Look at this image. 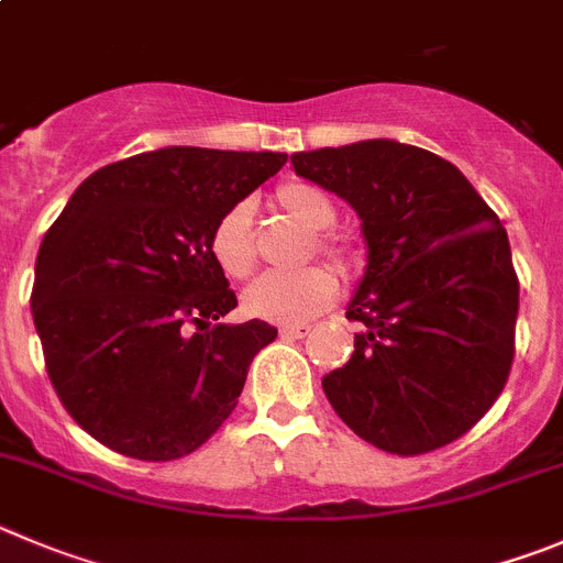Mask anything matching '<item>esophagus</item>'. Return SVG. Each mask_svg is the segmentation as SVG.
<instances>
[{"label": "esophagus", "mask_w": 563, "mask_h": 563, "mask_svg": "<svg viewBox=\"0 0 563 563\" xmlns=\"http://www.w3.org/2000/svg\"><path fill=\"white\" fill-rule=\"evenodd\" d=\"M309 323H287V327H282L278 332H282V338H307L309 334Z\"/></svg>", "instance_id": "obj_1"}]
</instances>
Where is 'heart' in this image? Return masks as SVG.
Returning <instances> with one entry per match:
<instances>
[{"label": "heart", "instance_id": "1", "mask_svg": "<svg viewBox=\"0 0 563 563\" xmlns=\"http://www.w3.org/2000/svg\"><path fill=\"white\" fill-rule=\"evenodd\" d=\"M276 203L307 225L309 231H323L334 223V206L327 195L312 184L290 180L278 187ZM316 245L323 254L340 256V245L329 236L318 234ZM209 251L220 271L231 278H242L254 267V225L251 206L236 203L220 214L209 234ZM338 292V276L329 267L312 265L292 273H262L242 292V309L251 318L271 323H301L316 318L332 303Z\"/></svg>", "mask_w": 563, "mask_h": 563}]
</instances>
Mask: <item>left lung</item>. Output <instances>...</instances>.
<instances>
[{"label": "left lung", "instance_id": "left-lung-1", "mask_svg": "<svg viewBox=\"0 0 563 563\" xmlns=\"http://www.w3.org/2000/svg\"><path fill=\"white\" fill-rule=\"evenodd\" d=\"M290 162L357 211L368 251L345 307L365 329L323 376L329 405L394 455L446 446L486 416L514 360L519 282L499 218L455 164L396 139Z\"/></svg>", "mask_w": 563, "mask_h": 563}]
</instances>
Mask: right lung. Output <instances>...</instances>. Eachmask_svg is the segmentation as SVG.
Segmentation results:
<instances>
[{"label":"right lung","instance_id":"1","mask_svg":"<svg viewBox=\"0 0 563 563\" xmlns=\"http://www.w3.org/2000/svg\"><path fill=\"white\" fill-rule=\"evenodd\" d=\"M287 153L162 147L82 180L44 234L30 309L71 419L136 461H175L218 432L247 365L276 340L236 307L209 251L223 211Z\"/></svg>","mask_w":563,"mask_h":563}]
</instances>
